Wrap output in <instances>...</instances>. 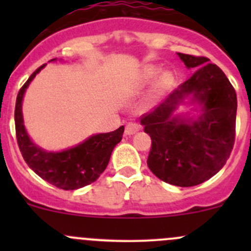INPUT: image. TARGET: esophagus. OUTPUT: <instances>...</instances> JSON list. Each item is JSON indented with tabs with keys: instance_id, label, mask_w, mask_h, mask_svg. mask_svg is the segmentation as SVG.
I'll use <instances>...</instances> for the list:
<instances>
[{
	"instance_id": "1",
	"label": "esophagus",
	"mask_w": 251,
	"mask_h": 251,
	"mask_svg": "<svg viewBox=\"0 0 251 251\" xmlns=\"http://www.w3.org/2000/svg\"><path fill=\"white\" fill-rule=\"evenodd\" d=\"M141 127H142V126L140 125V124L128 123L127 125H126V127H125V135H127V136L133 135V133H136L137 131H140Z\"/></svg>"
}]
</instances>
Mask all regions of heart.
<instances>
[{"label": "heart", "mask_w": 251, "mask_h": 251, "mask_svg": "<svg viewBox=\"0 0 251 251\" xmlns=\"http://www.w3.org/2000/svg\"><path fill=\"white\" fill-rule=\"evenodd\" d=\"M153 82V95L160 96L173 88L175 75L169 70L161 72V68L156 67V65H148L142 70L140 76L136 80L135 85H133V91L140 92Z\"/></svg>", "instance_id": "1"}]
</instances>
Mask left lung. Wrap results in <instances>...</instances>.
<instances>
[{
	"label": "left lung",
	"mask_w": 251,
	"mask_h": 251,
	"mask_svg": "<svg viewBox=\"0 0 251 251\" xmlns=\"http://www.w3.org/2000/svg\"><path fill=\"white\" fill-rule=\"evenodd\" d=\"M188 69L198 68L161 104L141 116L151 138L148 168L158 178L193 187L211 178L231 155L235 137L237 95L225 73L205 57L177 53ZM200 105L197 118L174 116L184 100Z\"/></svg>",
	"instance_id": "obj_1"
}]
</instances>
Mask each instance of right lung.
<instances>
[{"label":"right lung","instance_id":"right-lung-1","mask_svg":"<svg viewBox=\"0 0 251 251\" xmlns=\"http://www.w3.org/2000/svg\"><path fill=\"white\" fill-rule=\"evenodd\" d=\"M54 60L55 58L50 62ZM45 65L32 73L17 96L14 111L17 142L25 163L35 174L58 188L74 191L95 182L105 170L114 147L123 138L124 126L113 132L92 135L82 143L62 151H47L35 144L24 126L22 103L27 86Z\"/></svg>","mask_w":251,"mask_h":251}]
</instances>
